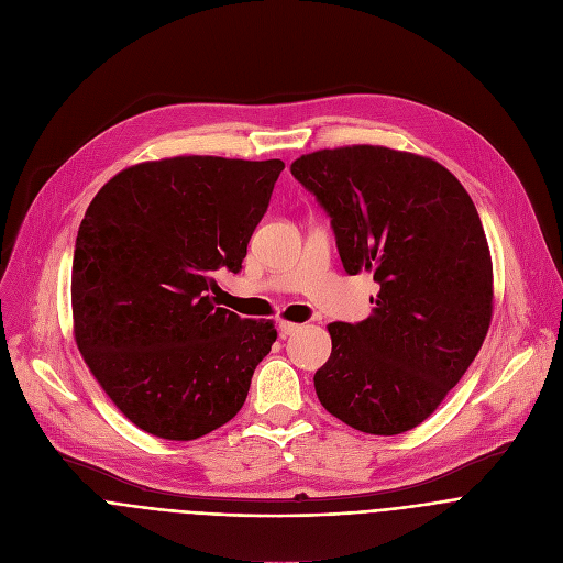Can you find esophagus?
Here are the masks:
<instances>
[{
	"instance_id": "34e87169",
	"label": "esophagus",
	"mask_w": 563,
	"mask_h": 563,
	"mask_svg": "<svg viewBox=\"0 0 563 563\" xmlns=\"http://www.w3.org/2000/svg\"><path fill=\"white\" fill-rule=\"evenodd\" d=\"M278 330H280V334H283V336H289V334H294V332L301 330V325H298V323H291V321H278Z\"/></svg>"
}]
</instances>
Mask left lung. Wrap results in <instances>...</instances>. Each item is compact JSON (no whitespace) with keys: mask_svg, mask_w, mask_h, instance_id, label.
I'll return each mask as SVG.
<instances>
[{"mask_svg":"<svg viewBox=\"0 0 563 563\" xmlns=\"http://www.w3.org/2000/svg\"><path fill=\"white\" fill-rule=\"evenodd\" d=\"M330 217L349 276L373 274V314L328 325L314 389L368 434L423 423L475 360L492 323L494 274L479 214L439 163L387 146L323 148L291 163Z\"/></svg>","mask_w":563,"mask_h":563,"instance_id":"1","label":"left lung"}]
</instances>
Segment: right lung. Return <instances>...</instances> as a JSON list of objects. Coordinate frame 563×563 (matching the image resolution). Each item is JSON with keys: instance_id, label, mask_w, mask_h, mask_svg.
<instances>
[{"instance_id": "1", "label": "right lung", "mask_w": 563, "mask_h": 563, "mask_svg": "<svg viewBox=\"0 0 563 563\" xmlns=\"http://www.w3.org/2000/svg\"><path fill=\"white\" fill-rule=\"evenodd\" d=\"M283 161L178 156L112 176L71 262L77 346L140 430L199 439L242 409L272 321L217 308L214 272L238 274Z\"/></svg>"}]
</instances>
